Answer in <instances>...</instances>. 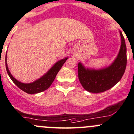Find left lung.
<instances>
[{
    "label": "left lung",
    "instance_id": "left-lung-1",
    "mask_svg": "<svg viewBox=\"0 0 134 134\" xmlns=\"http://www.w3.org/2000/svg\"><path fill=\"white\" fill-rule=\"evenodd\" d=\"M120 50L114 62L107 67L101 69L85 68L78 63V78L86 91L90 92H105L118 83L125 73L126 67V47L121 31Z\"/></svg>",
    "mask_w": 134,
    "mask_h": 134
}]
</instances>
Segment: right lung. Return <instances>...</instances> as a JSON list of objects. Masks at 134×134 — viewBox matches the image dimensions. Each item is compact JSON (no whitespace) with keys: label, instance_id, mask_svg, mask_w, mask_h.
Segmentation results:
<instances>
[{"label":"right lung","instance_id":"add662e5","mask_svg":"<svg viewBox=\"0 0 134 134\" xmlns=\"http://www.w3.org/2000/svg\"><path fill=\"white\" fill-rule=\"evenodd\" d=\"M6 58L7 55H5V68H6L7 72H8L9 76L10 77L11 80L22 91H24L25 92L29 94H36V93L43 92V91L47 90L53 83V81L56 78V74H58V72L60 71V69L62 68L64 63L65 62L66 60L68 59V57H66L62 59V60L58 61L49 70L48 72H47L46 74L42 76L41 78H39L38 80H36V81L30 83H22L16 80L11 75V72H9V69L8 67V64H7L6 62Z\"/></svg>","mask_w":134,"mask_h":134}]
</instances>
